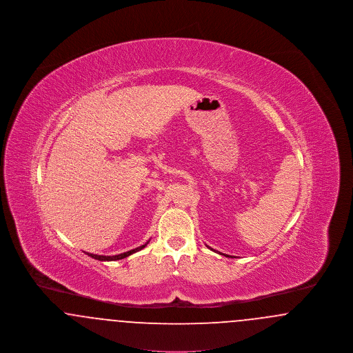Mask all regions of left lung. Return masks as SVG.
Here are the masks:
<instances>
[{
    "label": "left lung",
    "mask_w": 353,
    "mask_h": 353,
    "mask_svg": "<svg viewBox=\"0 0 353 353\" xmlns=\"http://www.w3.org/2000/svg\"><path fill=\"white\" fill-rule=\"evenodd\" d=\"M209 249H210V248H209ZM223 255H225V254H223ZM225 256H229V255H225Z\"/></svg>",
    "instance_id": "obj_1"
}]
</instances>
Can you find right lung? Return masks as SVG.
Listing matches in <instances>:
<instances>
[{
    "mask_svg": "<svg viewBox=\"0 0 353 353\" xmlns=\"http://www.w3.org/2000/svg\"><path fill=\"white\" fill-rule=\"evenodd\" d=\"M150 242V241H148ZM148 242L147 243H144V245H141V246H139V248H136L134 250H130V252H121V254H118V255H112V256H110V255H98V254H90V252H85L87 255H90L91 258H94V259H98V261H119V259H123V258H125V256H130L131 254H134L136 252H140L141 249H144L147 245H148Z\"/></svg>",
    "mask_w": 353,
    "mask_h": 353,
    "instance_id": "obj_1",
    "label": "right lung"
}]
</instances>
